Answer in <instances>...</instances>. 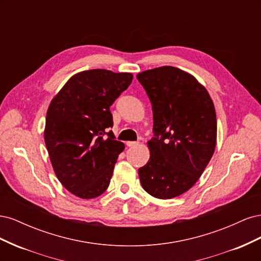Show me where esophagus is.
<instances>
[{
	"instance_id": "esophagus-1",
	"label": "esophagus",
	"mask_w": 261,
	"mask_h": 261,
	"mask_svg": "<svg viewBox=\"0 0 261 261\" xmlns=\"http://www.w3.org/2000/svg\"><path fill=\"white\" fill-rule=\"evenodd\" d=\"M126 145H127V147H129V148H133V147L138 146V143H137V141H127Z\"/></svg>"
}]
</instances>
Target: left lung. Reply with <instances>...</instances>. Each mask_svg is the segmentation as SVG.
<instances>
[{
    "mask_svg": "<svg viewBox=\"0 0 261 261\" xmlns=\"http://www.w3.org/2000/svg\"><path fill=\"white\" fill-rule=\"evenodd\" d=\"M137 80L153 112L150 159L138 170L140 183L155 198H174L194 186L215 152V106L206 88L179 68L145 70Z\"/></svg>",
    "mask_w": 261,
    "mask_h": 261,
    "instance_id": "1",
    "label": "left lung"
}]
</instances>
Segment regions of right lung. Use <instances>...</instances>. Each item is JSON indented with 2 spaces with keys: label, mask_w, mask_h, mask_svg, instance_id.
<instances>
[{
  "label": "right lung",
  "mask_w": 261,
  "mask_h": 261,
  "mask_svg": "<svg viewBox=\"0 0 261 261\" xmlns=\"http://www.w3.org/2000/svg\"><path fill=\"white\" fill-rule=\"evenodd\" d=\"M132 81L129 73L84 70L70 77L51 101L45 146L59 180L80 198H96L109 187L124 150L112 130L108 132L113 126L110 107Z\"/></svg>",
  "instance_id": "obj_1"
}]
</instances>
